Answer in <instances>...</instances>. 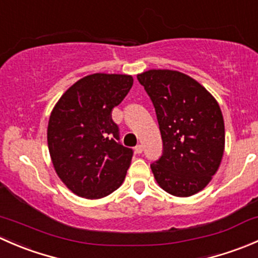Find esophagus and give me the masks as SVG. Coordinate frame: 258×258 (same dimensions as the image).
Masks as SVG:
<instances>
[{"instance_id": "34e87169", "label": "esophagus", "mask_w": 258, "mask_h": 258, "mask_svg": "<svg viewBox=\"0 0 258 258\" xmlns=\"http://www.w3.org/2000/svg\"><path fill=\"white\" fill-rule=\"evenodd\" d=\"M142 151H144V147H142V145H137L136 147H135V152L136 153H142Z\"/></svg>"}]
</instances>
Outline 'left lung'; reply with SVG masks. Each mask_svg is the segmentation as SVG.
<instances>
[{
    "label": "left lung",
    "instance_id": "8db88e82",
    "mask_svg": "<svg viewBox=\"0 0 258 258\" xmlns=\"http://www.w3.org/2000/svg\"><path fill=\"white\" fill-rule=\"evenodd\" d=\"M137 80L150 96L163 142L151 165L162 189L177 197L202 191L217 172L225 151V122L216 98L192 77L148 70Z\"/></svg>",
    "mask_w": 258,
    "mask_h": 258
}]
</instances>
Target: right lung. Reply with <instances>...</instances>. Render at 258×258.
Instances as JSON below:
<instances>
[{"mask_svg": "<svg viewBox=\"0 0 258 258\" xmlns=\"http://www.w3.org/2000/svg\"><path fill=\"white\" fill-rule=\"evenodd\" d=\"M132 85L130 75H88L74 83L52 110L49 156L57 176L77 196L102 199L126 177L134 152L118 142L111 112Z\"/></svg>", "mask_w": 258, "mask_h": 258, "instance_id": "1", "label": "right lung"}]
</instances>
